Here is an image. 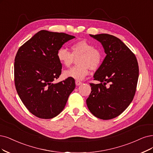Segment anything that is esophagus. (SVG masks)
<instances>
[{"label": "esophagus", "mask_w": 153, "mask_h": 153, "mask_svg": "<svg viewBox=\"0 0 153 153\" xmlns=\"http://www.w3.org/2000/svg\"><path fill=\"white\" fill-rule=\"evenodd\" d=\"M82 82H81V81H76V86H79V85H81V84H82Z\"/></svg>", "instance_id": "1"}]
</instances>
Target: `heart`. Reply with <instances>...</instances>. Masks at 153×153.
<instances>
[{
	"mask_svg": "<svg viewBox=\"0 0 153 153\" xmlns=\"http://www.w3.org/2000/svg\"><path fill=\"white\" fill-rule=\"evenodd\" d=\"M71 49V52L65 48H60L56 53L58 60L65 67L71 66L75 59L79 58L77 65L64 71L65 77L82 80L89 74L90 69H98L102 63L103 55L101 50L86 40L72 43Z\"/></svg>",
	"mask_w": 153,
	"mask_h": 153,
	"instance_id": "obj_1",
	"label": "heart"
}]
</instances>
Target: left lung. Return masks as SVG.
<instances>
[{
  "label": "left lung",
  "mask_w": 153,
  "mask_h": 153,
  "mask_svg": "<svg viewBox=\"0 0 153 153\" xmlns=\"http://www.w3.org/2000/svg\"><path fill=\"white\" fill-rule=\"evenodd\" d=\"M100 42L106 54L94 75L91 92L86 100L88 109L100 119L114 118L133 100L139 77L136 57L119 38L108 34L90 35Z\"/></svg>",
  "instance_id": "obj_1"
}]
</instances>
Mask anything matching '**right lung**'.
Wrapping results in <instances>:
<instances>
[{"mask_svg":"<svg viewBox=\"0 0 153 153\" xmlns=\"http://www.w3.org/2000/svg\"><path fill=\"white\" fill-rule=\"evenodd\" d=\"M75 36L41 30L19 48L14 60V83L22 102L31 114L50 119L64 110L75 89L72 78L53 83L61 74L57 51Z\"/></svg>","mask_w":153,"mask_h":153,"instance_id":"right-lung-1","label":"right lung"}]
</instances>
